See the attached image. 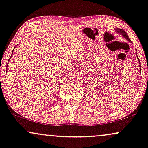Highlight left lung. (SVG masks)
Returning <instances> with one entry per match:
<instances>
[{
  "mask_svg": "<svg viewBox=\"0 0 148 148\" xmlns=\"http://www.w3.org/2000/svg\"><path fill=\"white\" fill-rule=\"evenodd\" d=\"M115 30H116V31H117V33H119V34L122 35V36L124 37V38L126 39V40H128V42H131V41H130V39H129V37H128V34H127L126 31H124V30H122V29H116ZM138 61H139V68H140V70H141V64H140V60H139V58H138Z\"/></svg>",
  "mask_w": 148,
  "mask_h": 148,
  "instance_id": "left-lung-1",
  "label": "left lung"
}]
</instances>
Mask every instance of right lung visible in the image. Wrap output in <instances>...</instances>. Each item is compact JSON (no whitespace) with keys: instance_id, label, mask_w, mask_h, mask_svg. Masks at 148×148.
<instances>
[{"instance_id":"right-lung-1","label":"right lung","mask_w":148,"mask_h":148,"mask_svg":"<svg viewBox=\"0 0 148 148\" xmlns=\"http://www.w3.org/2000/svg\"><path fill=\"white\" fill-rule=\"evenodd\" d=\"M16 46H17V45H16ZM16 46H15V47H14V49H13V50H12V55H13V52H14V49H15V48H16ZM12 56H11V57H10V58H9V61H8V63H9V60H10V59H11V58H12Z\"/></svg>"}]
</instances>
